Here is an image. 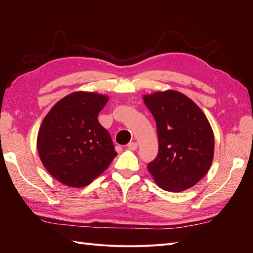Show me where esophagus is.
Masks as SVG:
<instances>
[{
	"instance_id": "esophagus-1",
	"label": "esophagus",
	"mask_w": 253,
	"mask_h": 253,
	"mask_svg": "<svg viewBox=\"0 0 253 253\" xmlns=\"http://www.w3.org/2000/svg\"><path fill=\"white\" fill-rule=\"evenodd\" d=\"M137 148H138V143L132 141V142H128L127 143V149L131 150V151H135Z\"/></svg>"
}]
</instances>
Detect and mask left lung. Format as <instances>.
<instances>
[{
  "label": "left lung",
  "instance_id": "8db88e82",
  "mask_svg": "<svg viewBox=\"0 0 253 253\" xmlns=\"http://www.w3.org/2000/svg\"><path fill=\"white\" fill-rule=\"evenodd\" d=\"M156 121L159 150L148 170L159 188L181 192L200 181L210 169L214 135L203 111L175 90L143 96Z\"/></svg>",
  "mask_w": 253,
  "mask_h": 253
}]
</instances>
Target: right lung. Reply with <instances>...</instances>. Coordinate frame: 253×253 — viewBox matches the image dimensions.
Segmentation results:
<instances>
[{
    "label": "right lung",
    "mask_w": 253,
    "mask_h": 253,
    "mask_svg": "<svg viewBox=\"0 0 253 253\" xmlns=\"http://www.w3.org/2000/svg\"><path fill=\"white\" fill-rule=\"evenodd\" d=\"M109 98L76 91L61 99L43 119L37 147L48 173L65 186L85 187L108 169L117 152L98 114Z\"/></svg>",
    "instance_id": "right-lung-1"
}]
</instances>
